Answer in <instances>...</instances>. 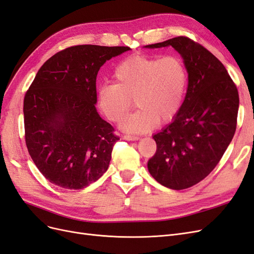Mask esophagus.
<instances>
[{
	"label": "esophagus",
	"mask_w": 254,
	"mask_h": 254,
	"mask_svg": "<svg viewBox=\"0 0 254 254\" xmlns=\"http://www.w3.org/2000/svg\"><path fill=\"white\" fill-rule=\"evenodd\" d=\"M123 139L127 140V141H136L139 140L140 137L137 135H131V134H126V135H123Z\"/></svg>",
	"instance_id": "esophagus-1"
}]
</instances>
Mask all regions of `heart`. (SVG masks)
I'll return each instance as SVG.
<instances>
[{
	"mask_svg": "<svg viewBox=\"0 0 254 254\" xmlns=\"http://www.w3.org/2000/svg\"><path fill=\"white\" fill-rule=\"evenodd\" d=\"M114 83L97 90L98 108L111 122L118 123L133 105L139 108L123 119L121 128L143 133L159 124L172 122L186 98L189 75L183 60L177 55L131 56L115 67Z\"/></svg>",
	"mask_w": 254,
	"mask_h": 254,
	"instance_id": "obj_1",
	"label": "heart"
}]
</instances>
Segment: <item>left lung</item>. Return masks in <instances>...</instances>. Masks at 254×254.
Here are the masks:
<instances>
[{"label":"left lung","instance_id":"obj_1","mask_svg":"<svg viewBox=\"0 0 254 254\" xmlns=\"http://www.w3.org/2000/svg\"><path fill=\"white\" fill-rule=\"evenodd\" d=\"M165 47L183 58L189 84L178 115L152 136L157 151L147 167L160 184L184 190L203 180L231 143L240 97L225 65L201 44L180 36L145 48Z\"/></svg>","mask_w":254,"mask_h":254}]
</instances>
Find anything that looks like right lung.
Returning a JSON list of instances; mask_svg holds the SVG:
<instances>
[{
    "label": "right lung",
    "mask_w": 254,
    "mask_h": 254,
    "mask_svg": "<svg viewBox=\"0 0 254 254\" xmlns=\"http://www.w3.org/2000/svg\"><path fill=\"white\" fill-rule=\"evenodd\" d=\"M129 50L76 45L55 54L38 71L23 106L25 142L51 183L81 190L108 170L120 137L96 111V77L107 60Z\"/></svg>",
    "instance_id": "1"
}]
</instances>
